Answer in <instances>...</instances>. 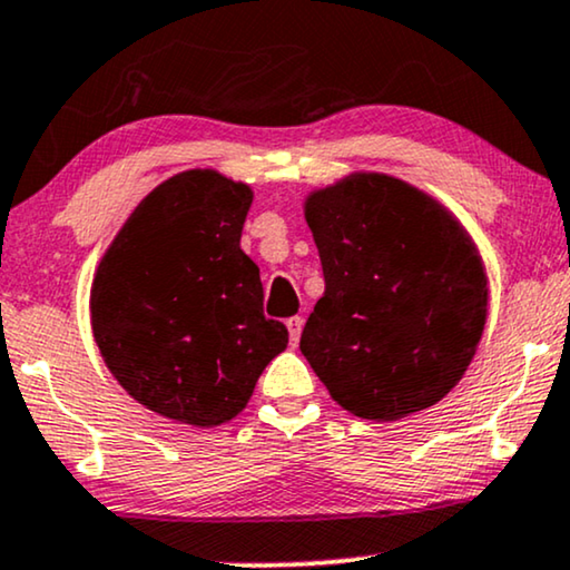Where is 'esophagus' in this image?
<instances>
[{"mask_svg": "<svg viewBox=\"0 0 570 570\" xmlns=\"http://www.w3.org/2000/svg\"><path fill=\"white\" fill-rule=\"evenodd\" d=\"M286 328H289L292 347H297V342H299V331H302V318H299V315H292V318L286 321Z\"/></svg>", "mask_w": 570, "mask_h": 570, "instance_id": "obj_1", "label": "esophagus"}]
</instances>
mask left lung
<instances>
[{"instance_id":"obj_1","label":"left lung","mask_w":570,"mask_h":570,"mask_svg":"<svg viewBox=\"0 0 570 570\" xmlns=\"http://www.w3.org/2000/svg\"><path fill=\"white\" fill-rule=\"evenodd\" d=\"M305 218L326 292L299 350L352 415L397 421L463 379L487 323V273L450 213L400 178L355 173Z\"/></svg>"}]
</instances>
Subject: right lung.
I'll return each mask as SVG.
<instances>
[{
	"label": "right lung",
	"mask_w": 570,
	"mask_h": 570,
	"mask_svg": "<svg viewBox=\"0 0 570 570\" xmlns=\"http://www.w3.org/2000/svg\"><path fill=\"white\" fill-rule=\"evenodd\" d=\"M252 189L215 170H184L124 223L91 284V331L136 402L210 429L239 415L289 344L263 315L261 268L244 255Z\"/></svg>",
	"instance_id": "right-lung-1"
}]
</instances>
